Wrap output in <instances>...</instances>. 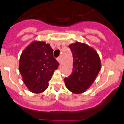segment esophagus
Wrapping results in <instances>:
<instances>
[{
	"mask_svg": "<svg viewBox=\"0 0 124 124\" xmlns=\"http://www.w3.org/2000/svg\"><path fill=\"white\" fill-rule=\"evenodd\" d=\"M57 62H59V63H60V62H61V60H62V58H61L60 57H58V58H57Z\"/></svg>",
	"mask_w": 124,
	"mask_h": 124,
	"instance_id": "1",
	"label": "esophagus"
}]
</instances>
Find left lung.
<instances>
[{
	"label": "left lung",
	"instance_id": "8db88e82",
	"mask_svg": "<svg viewBox=\"0 0 124 124\" xmlns=\"http://www.w3.org/2000/svg\"><path fill=\"white\" fill-rule=\"evenodd\" d=\"M73 54V72L64 78L66 86L72 93L79 94L89 89L101 68L100 56L92 47L76 42L69 46Z\"/></svg>",
	"mask_w": 124,
	"mask_h": 124
}]
</instances>
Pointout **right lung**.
<instances>
[{"mask_svg":"<svg viewBox=\"0 0 124 124\" xmlns=\"http://www.w3.org/2000/svg\"><path fill=\"white\" fill-rule=\"evenodd\" d=\"M58 65L49 44L34 41L21 54L19 71L28 89L34 93H40L48 87L49 81Z\"/></svg>","mask_w":124,"mask_h":124,"instance_id":"add662e5","label":"right lung"}]
</instances>
